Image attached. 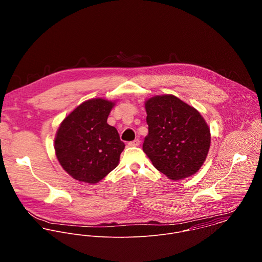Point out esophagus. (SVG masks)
<instances>
[{
  "mask_svg": "<svg viewBox=\"0 0 262 262\" xmlns=\"http://www.w3.org/2000/svg\"><path fill=\"white\" fill-rule=\"evenodd\" d=\"M128 144H129V146L136 147V146H138V145L140 144V140H139V139H135V140H133V141H131V142H129Z\"/></svg>",
  "mask_w": 262,
  "mask_h": 262,
  "instance_id": "esophagus-1",
  "label": "esophagus"
}]
</instances>
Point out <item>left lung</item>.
Returning a JSON list of instances; mask_svg holds the SVG:
<instances>
[{
	"mask_svg": "<svg viewBox=\"0 0 262 262\" xmlns=\"http://www.w3.org/2000/svg\"><path fill=\"white\" fill-rule=\"evenodd\" d=\"M148 134L143 151L170 180H183L203 165L211 144L210 129L194 108L165 95L146 101Z\"/></svg>",
	"mask_w": 262,
	"mask_h": 262,
	"instance_id": "left-lung-1",
	"label": "left lung"
}]
</instances>
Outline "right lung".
<instances>
[{
	"label": "right lung",
	"instance_id": "obj_1",
	"mask_svg": "<svg viewBox=\"0 0 262 262\" xmlns=\"http://www.w3.org/2000/svg\"><path fill=\"white\" fill-rule=\"evenodd\" d=\"M114 103L89 100L60 124L55 137V154L75 180L97 184L118 165L125 144L115 127L107 123Z\"/></svg>",
	"mask_w": 262,
	"mask_h": 262
}]
</instances>
